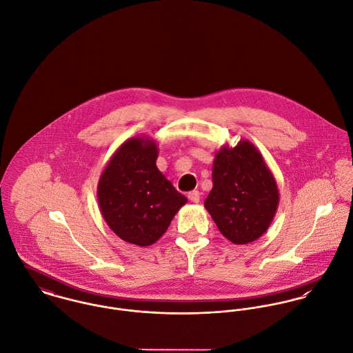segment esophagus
<instances>
[{"instance_id": "34e87169", "label": "esophagus", "mask_w": 353, "mask_h": 353, "mask_svg": "<svg viewBox=\"0 0 353 353\" xmlns=\"http://www.w3.org/2000/svg\"><path fill=\"white\" fill-rule=\"evenodd\" d=\"M188 199L192 201V203H199L200 201V194L197 191H192L188 194Z\"/></svg>"}]
</instances>
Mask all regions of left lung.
Instances as JSON below:
<instances>
[{
	"label": "left lung",
	"mask_w": 353,
	"mask_h": 353,
	"mask_svg": "<svg viewBox=\"0 0 353 353\" xmlns=\"http://www.w3.org/2000/svg\"><path fill=\"white\" fill-rule=\"evenodd\" d=\"M279 190L257 148L245 139L223 145L212 163V190L204 207L219 232L235 245L264 234L274 221Z\"/></svg>",
	"instance_id": "8db88e82"
}]
</instances>
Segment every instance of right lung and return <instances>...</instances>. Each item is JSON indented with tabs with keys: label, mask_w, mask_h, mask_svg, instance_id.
Wrapping results in <instances>:
<instances>
[{
	"label": "right lung",
	"mask_w": 353,
	"mask_h": 353,
	"mask_svg": "<svg viewBox=\"0 0 353 353\" xmlns=\"http://www.w3.org/2000/svg\"><path fill=\"white\" fill-rule=\"evenodd\" d=\"M157 157L154 139L130 138L112 154L97 184L100 211L110 229L142 248L157 242L188 201L159 172Z\"/></svg>",
	"instance_id": "1"
}]
</instances>
